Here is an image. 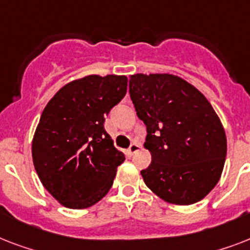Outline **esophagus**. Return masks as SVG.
<instances>
[{
	"label": "esophagus",
	"instance_id": "obj_1",
	"mask_svg": "<svg viewBox=\"0 0 250 250\" xmlns=\"http://www.w3.org/2000/svg\"><path fill=\"white\" fill-rule=\"evenodd\" d=\"M140 149V145L137 144V143H133V144L129 145V148H128V153L132 156V154H135V153L137 152Z\"/></svg>",
	"mask_w": 250,
	"mask_h": 250
}]
</instances>
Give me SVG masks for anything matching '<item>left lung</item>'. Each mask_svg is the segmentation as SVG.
Segmentation results:
<instances>
[{
  "mask_svg": "<svg viewBox=\"0 0 250 250\" xmlns=\"http://www.w3.org/2000/svg\"><path fill=\"white\" fill-rule=\"evenodd\" d=\"M129 96L152 153V164L141 171L146 187L175 205L202 200L217 186L227 154L213 106L197 88L170 74L131 75Z\"/></svg>",
  "mask_w": 250,
  "mask_h": 250,
  "instance_id": "1",
  "label": "left lung"
}]
</instances>
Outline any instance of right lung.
Returning a JSON list of instances; mask_svg holds the SVG:
<instances>
[{
  "mask_svg": "<svg viewBox=\"0 0 250 250\" xmlns=\"http://www.w3.org/2000/svg\"><path fill=\"white\" fill-rule=\"evenodd\" d=\"M125 75H89L62 86L45 106L32 140L42 186L70 209L94 205L113 186L125 160L104 128L127 92Z\"/></svg>",
  "mask_w": 250,
  "mask_h": 250,
  "instance_id": "1",
  "label": "right lung"
}]
</instances>
